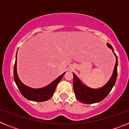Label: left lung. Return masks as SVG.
<instances>
[{"label": "left lung", "instance_id": "8db88e82", "mask_svg": "<svg viewBox=\"0 0 129 129\" xmlns=\"http://www.w3.org/2000/svg\"><path fill=\"white\" fill-rule=\"evenodd\" d=\"M108 46L111 48L113 51V48L109 44H107ZM116 57V62L115 64L114 70L113 74L109 82L101 88L98 89H93L89 87H87L80 81L77 78V76L73 74L74 76V81H73V86L76 95V98L79 101L86 104H92V103H98L100 101L104 100L108 94L110 93L112 88L114 86L116 83L117 75H118V58L116 53L114 52Z\"/></svg>", "mask_w": 129, "mask_h": 129}]
</instances>
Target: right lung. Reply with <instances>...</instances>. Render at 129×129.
I'll return each instance as SVG.
<instances>
[{
    "label": "right lung",
    "mask_w": 129,
    "mask_h": 129,
    "mask_svg": "<svg viewBox=\"0 0 129 129\" xmlns=\"http://www.w3.org/2000/svg\"><path fill=\"white\" fill-rule=\"evenodd\" d=\"M65 73L62 74L59 77L53 81L52 83L48 86H45L42 88H32L28 87L24 85L22 82L20 81L18 77L17 72V55H16L15 62L14 64V69H13V77L16 85L17 86L19 91L21 94L27 100L33 101H37V102H42L45 101L50 99L53 96L57 85L61 81L62 77Z\"/></svg>",
    "instance_id": "add662e5"
}]
</instances>
